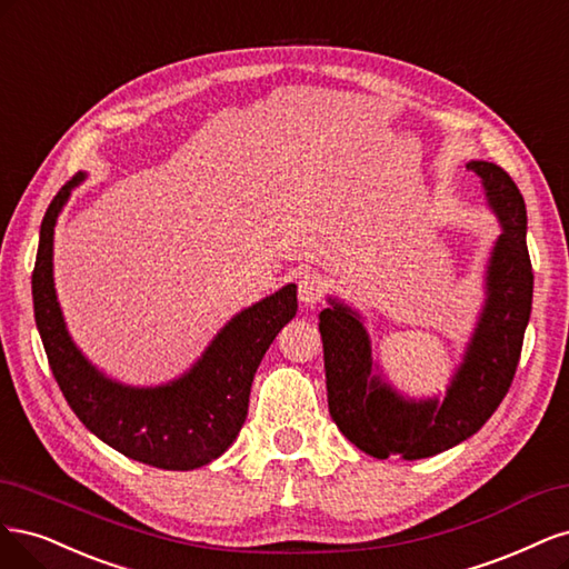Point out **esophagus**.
<instances>
[{
	"label": "esophagus",
	"mask_w": 569,
	"mask_h": 569,
	"mask_svg": "<svg viewBox=\"0 0 569 569\" xmlns=\"http://www.w3.org/2000/svg\"><path fill=\"white\" fill-rule=\"evenodd\" d=\"M326 296V283L319 277V273H302L300 281H298V298L300 302H305L307 307H317Z\"/></svg>",
	"instance_id": "esophagus-1"
}]
</instances>
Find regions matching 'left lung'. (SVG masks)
I'll return each mask as SVG.
<instances>
[{"mask_svg": "<svg viewBox=\"0 0 569 569\" xmlns=\"http://www.w3.org/2000/svg\"><path fill=\"white\" fill-rule=\"evenodd\" d=\"M468 170L482 179L503 233L491 252L482 319L442 401H407L371 376L369 336L355 311L331 302L319 315L328 411L369 456L416 461L456 447L487 423L516 378L535 290L525 200L499 164L472 160Z\"/></svg>", "mask_w": 569, "mask_h": 569, "instance_id": "obj_1", "label": "left lung"}]
</instances>
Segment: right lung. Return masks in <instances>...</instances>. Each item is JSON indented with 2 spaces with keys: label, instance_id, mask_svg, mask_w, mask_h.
I'll return each instance as SVG.
<instances>
[{
  "label": "right lung",
  "instance_id": "right-lung-1",
  "mask_svg": "<svg viewBox=\"0 0 569 569\" xmlns=\"http://www.w3.org/2000/svg\"><path fill=\"white\" fill-rule=\"evenodd\" d=\"M78 181L82 174L66 181L49 203L32 269L34 321L51 373L68 407L108 447L162 470L206 466L241 432L254 371L273 338L296 317L298 290L290 283L241 311L184 378L149 390L108 380L72 345L51 277L53 224Z\"/></svg>",
  "mask_w": 569,
  "mask_h": 569
}]
</instances>
